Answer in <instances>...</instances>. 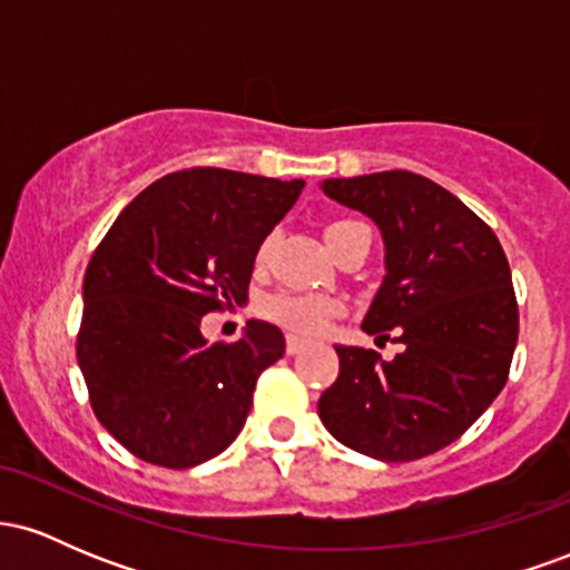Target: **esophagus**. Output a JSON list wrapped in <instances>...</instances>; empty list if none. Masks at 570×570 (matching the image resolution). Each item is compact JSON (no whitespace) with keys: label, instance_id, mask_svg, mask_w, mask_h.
I'll return each instance as SVG.
<instances>
[{"label":"esophagus","instance_id":"esophagus-1","mask_svg":"<svg viewBox=\"0 0 570 570\" xmlns=\"http://www.w3.org/2000/svg\"><path fill=\"white\" fill-rule=\"evenodd\" d=\"M305 348H307V343H303L299 337H294V335L286 337V353H289V356H297V353H303Z\"/></svg>","mask_w":570,"mask_h":570}]
</instances>
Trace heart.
<instances>
[{
	"mask_svg": "<svg viewBox=\"0 0 570 570\" xmlns=\"http://www.w3.org/2000/svg\"><path fill=\"white\" fill-rule=\"evenodd\" d=\"M364 225L356 219H335L326 227V244L330 248L337 244V238L351 227ZM267 252H271V240H265L257 252V265L267 263ZM265 318H271L273 324L284 326V330L294 332V335L313 337L324 330L326 324L340 313V303L335 297H326V294H305V292H276L271 297L263 299L259 305Z\"/></svg>",
	"mask_w": 570,
	"mask_h": 570,
	"instance_id": "heart-1",
	"label": "heart"
}]
</instances>
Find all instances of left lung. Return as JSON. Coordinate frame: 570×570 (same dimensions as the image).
I'll return each instance as SVG.
<instances>
[{
	"instance_id": "8db88e82",
	"label": "left lung",
	"mask_w": 570,
	"mask_h": 570,
	"mask_svg": "<svg viewBox=\"0 0 570 570\" xmlns=\"http://www.w3.org/2000/svg\"><path fill=\"white\" fill-rule=\"evenodd\" d=\"M332 200L381 227L385 278L362 330L404 351L337 345L340 375L318 417L345 448L415 461L455 442L501 394L520 332L495 233L436 181L412 171L324 179Z\"/></svg>"
}]
</instances>
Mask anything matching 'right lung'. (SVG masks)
<instances>
[{
  "instance_id": "obj_1",
  "label": "right lung",
  "mask_w": 570,
  "mask_h": 570,
  "mask_svg": "<svg viewBox=\"0 0 570 570\" xmlns=\"http://www.w3.org/2000/svg\"><path fill=\"white\" fill-rule=\"evenodd\" d=\"M305 181L187 168L136 195L104 235L82 281L77 335L90 407L141 461L189 469L230 448L284 335L248 322L208 345L200 318L246 303L259 246Z\"/></svg>"
}]
</instances>
